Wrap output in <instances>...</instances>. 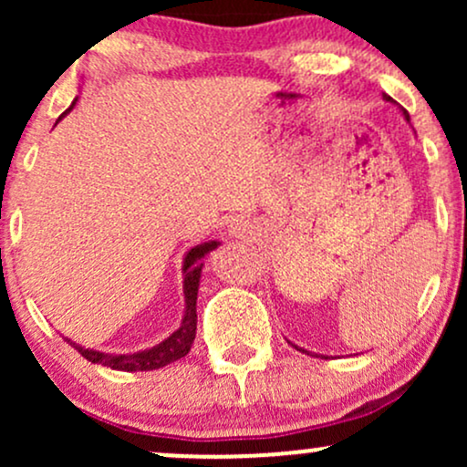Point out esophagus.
Wrapping results in <instances>:
<instances>
[{
    "mask_svg": "<svg viewBox=\"0 0 467 467\" xmlns=\"http://www.w3.org/2000/svg\"><path fill=\"white\" fill-rule=\"evenodd\" d=\"M248 233H250V226H248V222H244V219H237V222L230 223V228H228V234L233 239H244Z\"/></svg>",
    "mask_w": 467,
    "mask_h": 467,
    "instance_id": "obj_1",
    "label": "esophagus"
}]
</instances>
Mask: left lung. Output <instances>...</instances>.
Here are the masks:
<instances>
[{"label": "left lung", "instance_id": "8db88e82", "mask_svg": "<svg viewBox=\"0 0 467 467\" xmlns=\"http://www.w3.org/2000/svg\"><path fill=\"white\" fill-rule=\"evenodd\" d=\"M384 100H387V103H393V105H398V103H395V100H393V99H390V96H387V94H384ZM401 116H404V118H406V120H410V116H409V111H406V109H401ZM289 345H292V347H294V349H298V351H303V353H307V356H312V351H307V349H303V347H298V345H294V342H289ZM316 358H323V356H318V353H316Z\"/></svg>", "mask_w": 467, "mask_h": 467}]
</instances>
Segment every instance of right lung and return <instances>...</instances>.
I'll list each match as a JSON object with an SVG mask.
<instances>
[{
  "label": "right lung",
  "mask_w": 467,
  "mask_h": 467,
  "mask_svg": "<svg viewBox=\"0 0 467 467\" xmlns=\"http://www.w3.org/2000/svg\"><path fill=\"white\" fill-rule=\"evenodd\" d=\"M77 100L78 99L72 100L69 109L63 111V114L58 116V120L74 109ZM217 245L219 241H203L200 245H192V248L184 254V261H182V278H184V316H182V323L178 329H175L169 337H164L162 342H158L155 347H149V349L133 353H105L89 349V347L85 349L83 345L69 340V337H66V340L85 358V360H89L92 364H103V367L114 368V371H155V368H162L166 364L184 358L186 353L191 351V345L192 340H195L197 331V289H200L203 256L211 254Z\"/></svg>",
  "instance_id": "right-lung-1"
}]
</instances>
